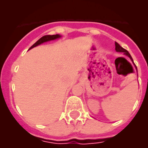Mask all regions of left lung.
<instances>
[{
    "mask_svg": "<svg viewBox=\"0 0 148 148\" xmlns=\"http://www.w3.org/2000/svg\"><path fill=\"white\" fill-rule=\"evenodd\" d=\"M115 50H116V51H117V52H122V53H124V54H126L127 56H128L129 58H131V60H132V62L134 63L133 59H132V58H131V54L129 53L128 51L124 49V48H123L122 47H121V46H120L117 42H115Z\"/></svg>",
    "mask_w": 148,
    "mask_h": 148,
    "instance_id": "1",
    "label": "left lung"
}]
</instances>
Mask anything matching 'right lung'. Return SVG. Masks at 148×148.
Returning <instances> with one entry per match:
<instances>
[{
  "label": "right lung",
  "instance_id": "obj_1",
  "mask_svg": "<svg viewBox=\"0 0 148 148\" xmlns=\"http://www.w3.org/2000/svg\"><path fill=\"white\" fill-rule=\"evenodd\" d=\"M61 36L59 35V34H54V35H45L44 37H42L41 38H40L39 40L37 41L36 43H34L31 47H30V49L31 48H33V47H36V46H38V45H40L41 44L45 42H47V41H49V40H55V39H58V38H60Z\"/></svg>",
  "mask_w": 148,
  "mask_h": 148
}]
</instances>
